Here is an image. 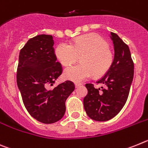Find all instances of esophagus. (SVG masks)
I'll use <instances>...</instances> for the list:
<instances>
[{"mask_svg": "<svg viewBox=\"0 0 148 148\" xmlns=\"http://www.w3.org/2000/svg\"><path fill=\"white\" fill-rule=\"evenodd\" d=\"M81 86V84L80 83H75V87L76 88H78V87Z\"/></svg>", "mask_w": 148, "mask_h": 148, "instance_id": "1", "label": "esophagus"}]
</instances>
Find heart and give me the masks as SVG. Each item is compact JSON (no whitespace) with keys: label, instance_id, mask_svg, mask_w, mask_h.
<instances>
[{"label":"heart","instance_id":"1","mask_svg":"<svg viewBox=\"0 0 148 148\" xmlns=\"http://www.w3.org/2000/svg\"><path fill=\"white\" fill-rule=\"evenodd\" d=\"M55 55L62 65H69L80 56V63L65 69L64 77L75 83H81L92 75L101 77L110 70L114 61V53L105 38L97 33L79 36L70 45L59 44Z\"/></svg>","mask_w":148,"mask_h":148}]
</instances>
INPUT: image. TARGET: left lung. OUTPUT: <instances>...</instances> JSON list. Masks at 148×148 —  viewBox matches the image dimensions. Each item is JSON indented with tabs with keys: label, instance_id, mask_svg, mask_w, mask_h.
<instances>
[{
	"label": "left lung",
	"instance_id": "left-lung-1",
	"mask_svg": "<svg viewBox=\"0 0 148 148\" xmlns=\"http://www.w3.org/2000/svg\"><path fill=\"white\" fill-rule=\"evenodd\" d=\"M115 56L112 65L97 84L104 87L96 88L86 83L87 95L83 99L85 111L90 119L97 121L110 120L122 110L129 95L134 74V63L129 47L119 36L111 33Z\"/></svg>",
	"mask_w": 148,
	"mask_h": 148
}]
</instances>
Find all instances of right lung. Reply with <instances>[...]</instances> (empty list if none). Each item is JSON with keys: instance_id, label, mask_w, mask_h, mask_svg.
<instances>
[{"instance_id": "obj_1", "label": "right lung", "mask_w": 148, "mask_h": 148, "mask_svg": "<svg viewBox=\"0 0 148 148\" xmlns=\"http://www.w3.org/2000/svg\"><path fill=\"white\" fill-rule=\"evenodd\" d=\"M53 45L51 35L29 39L19 53L16 75L24 106L33 118L44 124H53L63 117L65 101L75 88L73 82L67 80L47 89L62 73Z\"/></svg>"}]
</instances>
